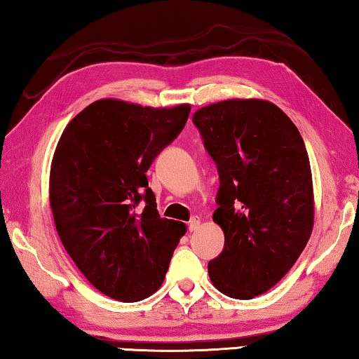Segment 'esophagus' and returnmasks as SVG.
Segmentation results:
<instances>
[{
	"instance_id": "obj_1",
	"label": "esophagus",
	"mask_w": 359,
	"mask_h": 359,
	"mask_svg": "<svg viewBox=\"0 0 359 359\" xmlns=\"http://www.w3.org/2000/svg\"><path fill=\"white\" fill-rule=\"evenodd\" d=\"M199 225H201V218L199 217H192L191 220H189V223H188V230L189 231H196L197 228H199Z\"/></svg>"
}]
</instances>
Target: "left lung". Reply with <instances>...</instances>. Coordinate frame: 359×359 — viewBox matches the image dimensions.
<instances>
[{
  "instance_id": "obj_1",
  "label": "left lung",
  "mask_w": 359,
  "mask_h": 359,
  "mask_svg": "<svg viewBox=\"0 0 359 359\" xmlns=\"http://www.w3.org/2000/svg\"><path fill=\"white\" fill-rule=\"evenodd\" d=\"M192 123L220 178L214 222L225 246L209 262V277L223 294L251 299L285 277L313 231L304 141L278 107L256 98L204 107Z\"/></svg>"
}]
</instances>
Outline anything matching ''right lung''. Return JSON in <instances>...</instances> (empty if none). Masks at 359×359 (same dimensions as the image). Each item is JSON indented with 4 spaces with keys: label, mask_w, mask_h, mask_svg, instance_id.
<instances>
[{
    "label": "right lung",
    "mask_w": 359,
    "mask_h": 359,
    "mask_svg": "<svg viewBox=\"0 0 359 359\" xmlns=\"http://www.w3.org/2000/svg\"><path fill=\"white\" fill-rule=\"evenodd\" d=\"M189 111V105L97 100L72 118L56 145L50 171L56 231L84 277L113 299L136 303L157 292L186 233L184 223L160 218L145 173L183 131Z\"/></svg>",
    "instance_id": "add662e5"
}]
</instances>
